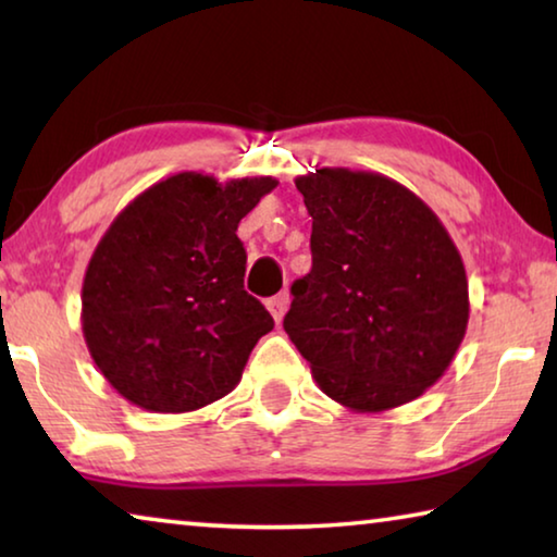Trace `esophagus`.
I'll use <instances>...</instances> for the list:
<instances>
[{"label": "esophagus", "instance_id": "1", "mask_svg": "<svg viewBox=\"0 0 557 557\" xmlns=\"http://www.w3.org/2000/svg\"><path fill=\"white\" fill-rule=\"evenodd\" d=\"M287 307H289V295H287V292H280V295L268 299V309H270V314L275 317V322H282V317H285Z\"/></svg>", "mask_w": 557, "mask_h": 557}]
</instances>
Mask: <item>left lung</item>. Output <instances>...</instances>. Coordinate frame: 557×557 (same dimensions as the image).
Instances as JSON below:
<instances>
[{
    "mask_svg": "<svg viewBox=\"0 0 557 557\" xmlns=\"http://www.w3.org/2000/svg\"><path fill=\"white\" fill-rule=\"evenodd\" d=\"M312 270L292 282L285 332L329 398L381 412L420 398L469 322L465 262L430 206L373 172L297 178Z\"/></svg>",
    "mask_w": 557,
    "mask_h": 557,
    "instance_id": "obj_1",
    "label": "left lung"
}]
</instances>
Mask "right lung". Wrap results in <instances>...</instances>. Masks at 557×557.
Segmentation results:
<instances>
[{
  "label": "right lung",
  "instance_id": "right-lung-1",
  "mask_svg": "<svg viewBox=\"0 0 557 557\" xmlns=\"http://www.w3.org/2000/svg\"><path fill=\"white\" fill-rule=\"evenodd\" d=\"M277 178L182 172L149 186L102 235L83 280V336L122 398L191 412L238 385L272 317L243 289L235 231Z\"/></svg>",
  "mask_w": 557,
  "mask_h": 557
}]
</instances>
